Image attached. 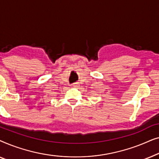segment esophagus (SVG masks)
Here are the masks:
<instances>
[{
    "mask_svg": "<svg viewBox=\"0 0 159 159\" xmlns=\"http://www.w3.org/2000/svg\"><path fill=\"white\" fill-rule=\"evenodd\" d=\"M79 84H80L79 82H75V83L72 84V86L75 87V88H77V87L79 86Z\"/></svg>",
    "mask_w": 159,
    "mask_h": 159,
    "instance_id": "obj_1",
    "label": "esophagus"
}]
</instances>
